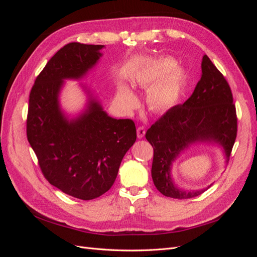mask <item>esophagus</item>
Masks as SVG:
<instances>
[{"label":"esophagus","instance_id":"1","mask_svg":"<svg viewBox=\"0 0 257 257\" xmlns=\"http://www.w3.org/2000/svg\"><path fill=\"white\" fill-rule=\"evenodd\" d=\"M146 134V128L144 126H139L137 128V137L138 138H143Z\"/></svg>","mask_w":257,"mask_h":257}]
</instances>
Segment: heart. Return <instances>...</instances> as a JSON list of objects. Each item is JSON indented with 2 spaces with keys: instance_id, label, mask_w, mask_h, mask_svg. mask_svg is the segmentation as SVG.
Returning a JSON list of instances; mask_svg holds the SVG:
<instances>
[{
  "instance_id": "heart-1",
  "label": "heart",
  "mask_w": 257,
  "mask_h": 257,
  "mask_svg": "<svg viewBox=\"0 0 257 257\" xmlns=\"http://www.w3.org/2000/svg\"><path fill=\"white\" fill-rule=\"evenodd\" d=\"M176 62L172 58H162L152 63L144 82L159 83L151 94V102L157 108L172 106L179 96L181 89L182 74L175 69ZM116 100L125 109H133L138 104L136 96L130 89L122 87L116 95Z\"/></svg>"
}]
</instances>
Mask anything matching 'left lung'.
Masks as SVG:
<instances>
[{"mask_svg":"<svg viewBox=\"0 0 257 257\" xmlns=\"http://www.w3.org/2000/svg\"><path fill=\"white\" fill-rule=\"evenodd\" d=\"M201 78L182 105L168 109L147 131L153 148L152 179L163 195L186 199L206 190L185 192L170 178V166L185 148L196 142H209L224 148L229 158L237 137V113L227 80L208 56L201 61Z\"/></svg>","mask_w":257,"mask_h":257,"instance_id":"obj_1","label":"left lung"}]
</instances>
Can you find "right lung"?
I'll return each instance as SVG.
<instances>
[{
	"label": "right lung",
	"instance_id": "obj_1",
	"mask_svg": "<svg viewBox=\"0 0 257 257\" xmlns=\"http://www.w3.org/2000/svg\"><path fill=\"white\" fill-rule=\"evenodd\" d=\"M103 45L69 43L48 61L30 92L27 137L47 181L75 198L91 200L109 190L136 141L131 119H113L96 100L67 120L59 106L64 79H79L95 65Z\"/></svg>",
	"mask_w": 257,
	"mask_h": 257
}]
</instances>
